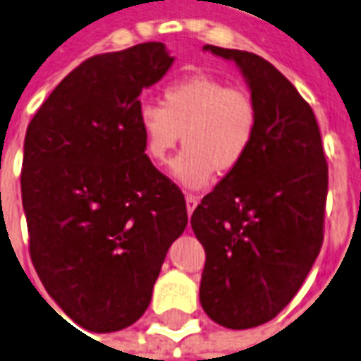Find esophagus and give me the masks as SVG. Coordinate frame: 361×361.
I'll return each instance as SVG.
<instances>
[{
    "mask_svg": "<svg viewBox=\"0 0 361 361\" xmlns=\"http://www.w3.org/2000/svg\"><path fill=\"white\" fill-rule=\"evenodd\" d=\"M185 202H187V212H189V214H192V212H195V208L199 206V199H197L195 195H187Z\"/></svg>",
    "mask_w": 361,
    "mask_h": 361,
    "instance_id": "1",
    "label": "esophagus"
}]
</instances>
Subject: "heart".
Masks as SVG:
<instances>
[{
  "label": "heart",
  "mask_w": 361,
  "mask_h": 361,
  "mask_svg": "<svg viewBox=\"0 0 361 361\" xmlns=\"http://www.w3.org/2000/svg\"><path fill=\"white\" fill-rule=\"evenodd\" d=\"M136 125L145 157L162 166L178 147L185 145L172 164L181 185L202 189L216 178V170L229 174L252 149L259 111L254 96L240 87L206 73L169 82L161 106L142 104Z\"/></svg>",
  "instance_id": "obj_1"
}]
</instances>
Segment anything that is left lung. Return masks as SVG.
Segmentation results:
<instances>
[{"mask_svg": "<svg viewBox=\"0 0 361 361\" xmlns=\"http://www.w3.org/2000/svg\"><path fill=\"white\" fill-rule=\"evenodd\" d=\"M235 60L259 111L252 149L191 216L206 252L200 305L212 320L247 329L295 297L324 242L327 162L312 107L254 52L204 45Z\"/></svg>", "mask_w": 361, "mask_h": 361, "instance_id": "left-lung-1", "label": "left lung"}]
</instances>
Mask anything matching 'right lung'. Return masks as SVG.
Returning a JSON list of instances; mask_svg holds the SVG:
<instances>
[{
	"instance_id": "right-lung-1",
	"label": "right lung",
	"mask_w": 361,
	"mask_h": 361,
	"mask_svg": "<svg viewBox=\"0 0 361 361\" xmlns=\"http://www.w3.org/2000/svg\"><path fill=\"white\" fill-rule=\"evenodd\" d=\"M174 59L149 41L96 54L60 81L30 121L20 189L30 257L71 320L109 334L149 307L185 197L145 157L136 114Z\"/></svg>"
}]
</instances>
